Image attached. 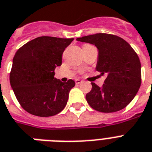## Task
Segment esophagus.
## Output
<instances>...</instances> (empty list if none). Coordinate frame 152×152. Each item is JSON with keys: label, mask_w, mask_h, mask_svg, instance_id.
I'll return each instance as SVG.
<instances>
[{"label": "esophagus", "mask_w": 152, "mask_h": 152, "mask_svg": "<svg viewBox=\"0 0 152 152\" xmlns=\"http://www.w3.org/2000/svg\"><path fill=\"white\" fill-rule=\"evenodd\" d=\"M75 82H76V84H80V83H81L83 82V80H79V79H77V80H75Z\"/></svg>", "instance_id": "esophagus-1"}]
</instances>
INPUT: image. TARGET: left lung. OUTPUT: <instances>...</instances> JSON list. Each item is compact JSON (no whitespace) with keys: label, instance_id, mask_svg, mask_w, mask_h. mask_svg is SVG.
<instances>
[{"label":"left lung","instance_id":"8db88e82","mask_svg":"<svg viewBox=\"0 0 152 152\" xmlns=\"http://www.w3.org/2000/svg\"><path fill=\"white\" fill-rule=\"evenodd\" d=\"M76 40L97 47L96 69L102 76H106L102 87L91 83L92 89L86 94L90 106L104 113L126 108L141 84V66L137 54L123 38L108 33H96Z\"/></svg>","mask_w":152,"mask_h":152}]
</instances>
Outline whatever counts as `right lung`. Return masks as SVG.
Segmentation results:
<instances>
[{"instance_id":"right-lung-1","label":"right lung","mask_w":152,"mask_h":152,"mask_svg":"<svg viewBox=\"0 0 152 152\" xmlns=\"http://www.w3.org/2000/svg\"><path fill=\"white\" fill-rule=\"evenodd\" d=\"M73 38L39 37L17 51L10 72V83L18 103L33 115L49 117L63 110L72 80L62 83L55 78V69L61 65L62 54Z\"/></svg>"}]
</instances>
